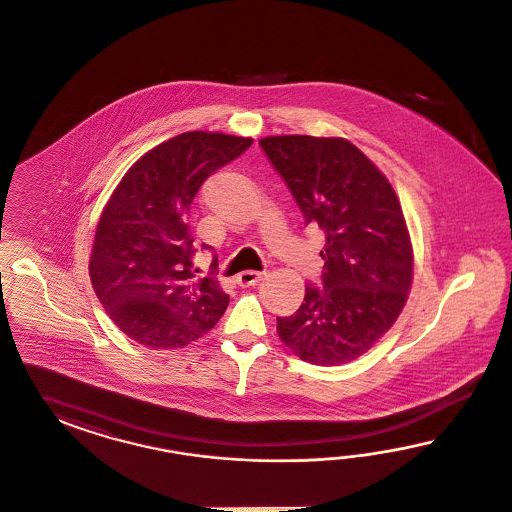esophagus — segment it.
<instances>
[{"mask_svg":"<svg viewBox=\"0 0 512 512\" xmlns=\"http://www.w3.org/2000/svg\"><path fill=\"white\" fill-rule=\"evenodd\" d=\"M264 278V272H255V270H246V272H242V274H238V278H236V283L240 285V287H249V285H257L261 279Z\"/></svg>","mask_w":512,"mask_h":512,"instance_id":"1","label":"esophagus"}]
</instances>
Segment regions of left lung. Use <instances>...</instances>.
I'll use <instances>...</instances> for the list:
<instances>
[{"mask_svg": "<svg viewBox=\"0 0 512 512\" xmlns=\"http://www.w3.org/2000/svg\"><path fill=\"white\" fill-rule=\"evenodd\" d=\"M259 144L304 223L326 238L319 285L306 283L300 308L278 317L279 338L311 364L351 362L394 325L411 287L413 253L400 201L349 140L283 135Z\"/></svg>", "mask_w": 512, "mask_h": 512, "instance_id": "obj_1", "label": "left lung"}]
</instances>
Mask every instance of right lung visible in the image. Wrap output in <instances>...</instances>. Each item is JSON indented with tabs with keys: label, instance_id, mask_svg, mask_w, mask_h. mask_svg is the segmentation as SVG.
<instances>
[{
	"label": "right lung",
	"instance_id": "obj_1",
	"mask_svg": "<svg viewBox=\"0 0 512 512\" xmlns=\"http://www.w3.org/2000/svg\"><path fill=\"white\" fill-rule=\"evenodd\" d=\"M251 142L182 133L142 155L112 193L97 225L90 278L110 319L131 340L152 349L184 347L227 310L229 295L214 272L195 279L197 249L187 221L206 178Z\"/></svg>",
	"mask_w": 512,
	"mask_h": 512
}]
</instances>
